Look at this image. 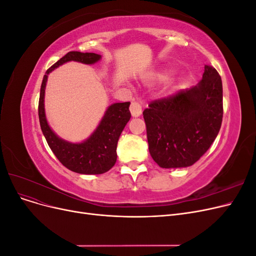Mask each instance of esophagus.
Here are the masks:
<instances>
[{"label": "esophagus", "instance_id": "1", "mask_svg": "<svg viewBox=\"0 0 256 256\" xmlns=\"http://www.w3.org/2000/svg\"><path fill=\"white\" fill-rule=\"evenodd\" d=\"M130 112L134 118H138L142 114V102H132L130 104Z\"/></svg>", "mask_w": 256, "mask_h": 256}]
</instances>
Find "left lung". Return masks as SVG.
I'll use <instances>...</instances> for the list:
<instances>
[{"label":"left lung","mask_w":256,"mask_h":256,"mask_svg":"<svg viewBox=\"0 0 256 256\" xmlns=\"http://www.w3.org/2000/svg\"><path fill=\"white\" fill-rule=\"evenodd\" d=\"M222 80L205 65L196 86L154 100L144 110L152 158L164 168L190 166L214 141L223 118Z\"/></svg>","instance_id":"obj_1"}]
</instances>
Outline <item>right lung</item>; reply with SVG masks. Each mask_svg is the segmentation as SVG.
Listing matches in <instances>:
<instances>
[{
  "label": "right lung",
  "mask_w": 256,
  "mask_h": 256,
  "mask_svg": "<svg viewBox=\"0 0 256 256\" xmlns=\"http://www.w3.org/2000/svg\"><path fill=\"white\" fill-rule=\"evenodd\" d=\"M100 58L102 56L96 53L68 52L46 72L40 88L38 116L42 134L60 164L70 171L79 174H104L113 168L118 159L116 147L120 136L131 118L129 111L130 102L111 104L106 109L98 127L88 138L81 143H70L58 138L49 126L44 113V88L48 74L58 66L70 60L92 65L97 63Z\"/></svg>",
  "instance_id": "1"
}]
</instances>
